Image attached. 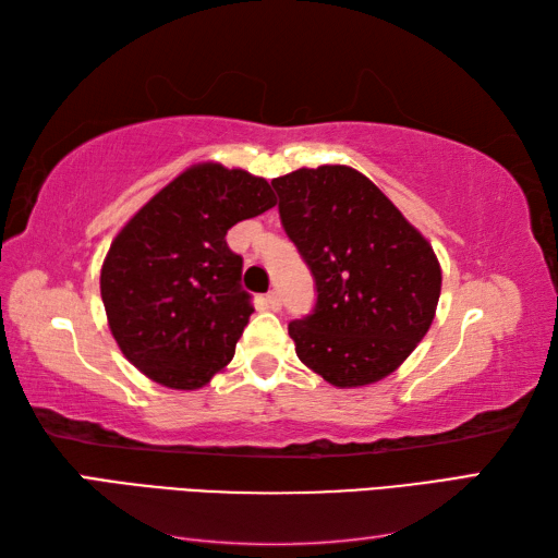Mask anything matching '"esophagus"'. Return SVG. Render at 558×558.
<instances>
[{
  "mask_svg": "<svg viewBox=\"0 0 558 558\" xmlns=\"http://www.w3.org/2000/svg\"><path fill=\"white\" fill-rule=\"evenodd\" d=\"M266 304H268V310H272V312H278V310H280V306H282V300H280V292H276V290H272V292H268V294H266Z\"/></svg>",
  "mask_w": 558,
  "mask_h": 558,
  "instance_id": "34e87169",
  "label": "esophagus"
}]
</instances>
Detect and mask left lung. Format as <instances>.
<instances>
[{
	"label": "left lung",
	"instance_id": "obj_1",
	"mask_svg": "<svg viewBox=\"0 0 558 558\" xmlns=\"http://www.w3.org/2000/svg\"><path fill=\"white\" fill-rule=\"evenodd\" d=\"M282 230L316 286L290 322L298 357L338 388L396 372L429 330L441 266L432 244L357 170L322 165L270 182Z\"/></svg>",
	"mask_w": 558,
	"mask_h": 558
}]
</instances>
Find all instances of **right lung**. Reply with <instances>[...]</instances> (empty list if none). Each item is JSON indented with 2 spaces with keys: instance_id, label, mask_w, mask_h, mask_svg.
Returning a JSON list of instances; mask_svg holds the SVG:
<instances>
[{
  "instance_id": "add662e5",
  "label": "right lung",
  "mask_w": 558,
  "mask_h": 558,
  "mask_svg": "<svg viewBox=\"0 0 558 558\" xmlns=\"http://www.w3.org/2000/svg\"><path fill=\"white\" fill-rule=\"evenodd\" d=\"M276 206L260 177L196 165L153 196L114 236L100 272L110 330L124 357L177 390L206 386L232 360L254 314L232 225Z\"/></svg>"
}]
</instances>
